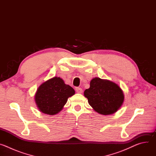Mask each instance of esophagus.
Returning a JSON list of instances; mask_svg holds the SVG:
<instances>
[{
    "label": "esophagus",
    "instance_id": "1",
    "mask_svg": "<svg viewBox=\"0 0 156 156\" xmlns=\"http://www.w3.org/2000/svg\"><path fill=\"white\" fill-rule=\"evenodd\" d=\"M75 90H76V92L78 93H81L82 91H83L81 87H76Z\"/></svg>",
    "mask_w": 156,
    "mask_h": 156
}]
</instances>
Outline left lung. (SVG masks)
<instances>
[{
  "label": "left lung",
  "instance_id": "obj_1",
  "mask_svg": "<svg viewBox=\"0 0 156 156\" xmlns=\"http://www.w3.org/2000/svg\"><path fill=\"white\" fill-rule=\"evenodd\" d=\"M84 95L89 104L102 115L115 113L124 100L123 91L116 83L99 78L91 81L90 87L84 91Z\"/></svg>",
  "mask_w": 156,
  "mask_h": 156
}]
</instances>
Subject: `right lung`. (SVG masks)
I'll return each mask as SVG.
<instances>
[{
    "instance_id": "right-lung-1",
    "label": "right lung",
    "mask_w": 156,
    "mask_h": 156,
    "mask_svg": "<svg viewBox=\"0 0 156 156\" xmlns=\"http://www.w3.org/2000/svg\"><path fill=\"white\" fill-rule=\"evenodd\" d=\"M75 93L69 85L60 78L54 77L42 83L35 95L36 104L41 112L55 115L63 108L69 97Z\"/></svg>"
}]
</instances>
